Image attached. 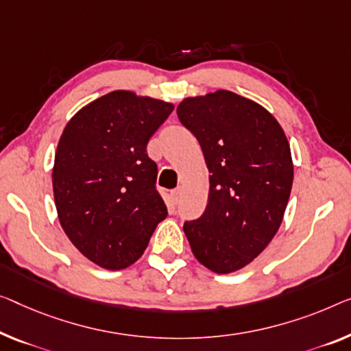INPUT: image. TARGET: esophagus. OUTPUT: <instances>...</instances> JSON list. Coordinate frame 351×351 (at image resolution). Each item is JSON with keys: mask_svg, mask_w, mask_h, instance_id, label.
<instances>
[{"mask_svg": "<svg viewBox=\"0 0 351 351\" xmlns=\"http://www.w3.org/2000/svg\"><path fill=\"white\" fill-rule=\"evenodd\" d=\"M180 197H181V187H178V189L171 191V200H173L175 205L178 203V200H180Z\"/></svg>", "mask_w": 351, "mask_h": 351, "instance_id": "34e87169", "label": "esophagus"}]
</instances>
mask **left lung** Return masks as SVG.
Returning a JSON list of instances; mask_svg holds the SVG:
<instances>
[{
	"label": "left lung",
	"instance_id": "obj_1",
	"mask_svg": "<svg viewBox=\"0 0 351 351\" xmlns=\"http://www.w3.org/2000/svg\"><path fill=\"white\" fill-rule=\"evenodd\" d=\"M176 113L211 173L205 213L184 222V233L202 265L233 273L258 257L280 227L293 184L289 140L268 110L232 91L187 97Z\"/></svg>",
	"mask_w": 351,
	"mask_h": 351
}]
</instances>
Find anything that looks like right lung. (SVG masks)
Segmentation results:
<instances>
[{
  "label": "right lung",
  "mask_w": 351,
  "mask_h": 351,
  "mask_svg": "<svg viewBox=\"0 0 351 351\" xmlns=\"http://www.w3.org/2000/svg\"><path fill=\"white\" fill-rule=\"evenodd\" d=\"M173 104L113 91L74 114L53 167L60 223L93 263L123 269L142 257L167 206L156 189L158 165L146 145Z\"/></svg>",
  "instance_id": "add662e5"
}]
</instances>
